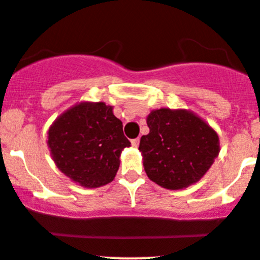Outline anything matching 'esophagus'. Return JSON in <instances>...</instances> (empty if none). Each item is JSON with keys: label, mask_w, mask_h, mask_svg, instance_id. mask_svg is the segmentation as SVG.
I'll return each mask as SVG.
<instances>
[{"label": "esophagus", "mask_w": 260, "mask_h": 260, "mask_svg": "<svg viewBox=\"0 0 260 260\" xmlns=\"http://www.w3.org/2000/svg\"><path fill=\"white\" fill-rule=\"evenodd\" d=\"M131 142H132L133 147H138V145H140V138H135V140H132Z\"/></svg>", "instance_id": "1"}]
</instances>
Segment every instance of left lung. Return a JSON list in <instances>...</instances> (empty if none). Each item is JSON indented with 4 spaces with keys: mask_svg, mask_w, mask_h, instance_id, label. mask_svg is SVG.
I'll return each mask as SVG.
<instances>
[{
    "mask_svg": "<svg viewBox=\"0 0 260 260\" xmlns=\"http://www.w3.org/2000/svg\"><path fill=\"white\" fill-rule=\"evenodd\" d=\"M150 133L140 148L148 178L166 189L197 183L217 157L218 136L201 118L186 110H153L147 117Z\"/></svg>",
    "mask_w": 260,
    "mask_h": 260,
    "instance_id": "left-lung-1",
    "label": "left lung"
}]
</instances>
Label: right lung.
Listing matches in <instances>:
<instances>
[{
    "label": "right lung",
    "instance_id": "right-lung-1",
    "mask_svg": "<svg viewBox=\"0 0 260 260\" xmlns=\"http://www.w3.org/2000/svg\"><path fill=\"white\" fill-rule=\"evenodd\" d=\"M48 146L57 168L86 188L114 179L119 156L131 142L113 108L105 103H81L63 113L48 131Z\"/></svg>",
    "mask_w": 260,
    "mask_h": 260
}]
</instances>
